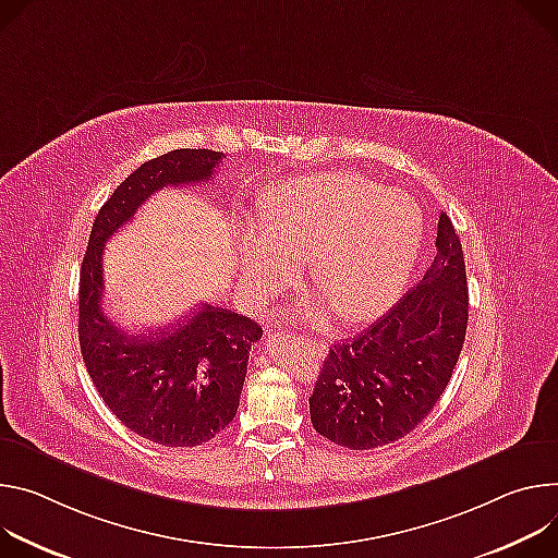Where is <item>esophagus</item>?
Instances as JSON below:
<instances>
[{
	"label": "esophagus",
	"mask_w": 558,
	"mask_h": 558,
	"mask_svg": "<svg viewBox=\"0 0 558 558\" xmlns=\"http://www.w3.org/2000/svg\"><path fill=\"white\" fill-rule=\"evenodd\" d=\"M307 348H311V352L317 354L319 359L326 356V352H328V348L322 341H317V339H307Z\"/></svg>",
	"instance_id": "obj_1"
}]
</instances>
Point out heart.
I'll list each match as a JSON object with an SVG mask.
<instances>
[{
	"label": "heart",
	"instance_id": "obj_1",
	"mask_svg": "<svg viewBox=\"0 0 558 558\" xmlns=\"http://www.w3.org/2000/svg\"><path fill=\"white\" fill-rule=\"evenodd\" d=\"M245 236L243 281L275 292L311 262L313 283L339 322L375 319L401 296L418 257L423 217L401 193L352 172L279 183Z\"/></svg>",
	"mask_w": 558,
	"mask_h": 558
}]
</instances>
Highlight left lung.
Returning <instances> with one entry per match:
<instances>
[{
  "label": "left lung",
  "instance_id": "8db88e82",
  "mask_svg": "<svg viewBox=\"0 0 558 558\" xmlns=\"http://www.w3.org/2000/svg\"><path fill=\"white\" fill-rule=\"evenodd\" d=\"M465 328L463 247L441 213L437 257L423 279L375 324L330 348L311 395L315 429L350 450L410 435L448 388Z\"/></svg>",
  "mask_w": 558,
  "mask_h": 558
}]
</instances>
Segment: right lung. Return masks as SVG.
<instances>
[{"label": "right lung", "mask_w": 558, "mask_h": 558, "mask_svg": "<svg viewBox=\"0 0 558 558\" xmlns=\"http://www.w3.org/2000/svg\"><path fill=\"white\" fill-rule=\"evenodd\" d=\"M221 159L223 153L179 148L142 163L97 213L80 275V345L88 375L123 425L166 448L202 446L234 418L247 354L264 330L208 303L146 335L121 330L101 307V253L150 195L208 181Z\"/></svg>", "instance_id": "1"}]
</instances>
